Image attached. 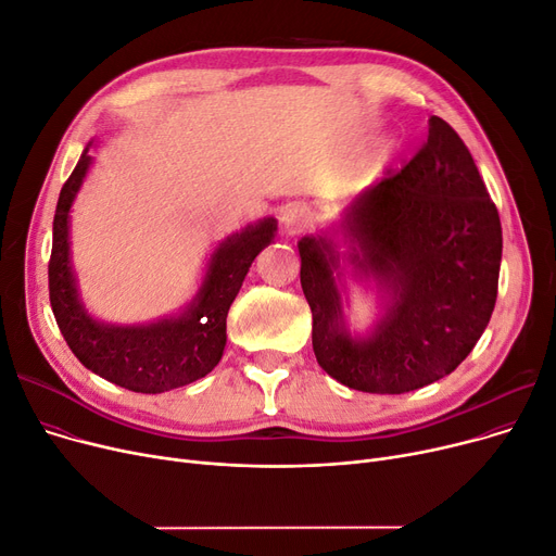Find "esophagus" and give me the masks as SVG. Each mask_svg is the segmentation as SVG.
<instances>
[{"mask_svg":"<svg viewBox=\"0 0 556 556\" xmlns=\"http://www.w3.org/2000/svg\"><path fill=\"white\" fill-rule=\"evenodd\" d=\"M307 222H309V217H307V213H305L303 207L289 205L285 213H282V217H280V228H282V232L287 237H296V235H301L307 228Z\"/></svg>","mask_w":556,"mask_h":556,"instance_id":"34e87169","label":"esophagus"}]
</instances>
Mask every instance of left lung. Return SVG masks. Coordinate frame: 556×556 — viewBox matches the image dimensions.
Returning <instances> with one entry per match:
<instances>
[{
	"label": "left lung",
	"mask_w": 556,
	"mask_h": 556,
	"mask_svg": "<svg viewBox=\"0 0 556 556\" xmlns=\"http://www.w3.org/2000/svg\"><path fill=\"white\" fill-rule=\"evenodd\" d=\"M299 255L319 366L357 391L405 393L451 376L486 330L502 226L470 151L432 115L412 161L305 235ZM351 279L379 294L364 333L342 312Z\"/></svg>",
	"instance_id": "8db88e82"
}]
</instances>
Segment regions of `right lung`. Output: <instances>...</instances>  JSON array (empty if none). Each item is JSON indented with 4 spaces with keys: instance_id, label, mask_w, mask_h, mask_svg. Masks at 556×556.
Masks as SVG:
<instances>
[{
    "instance_id": "right-lung-1",
    "label": "right lung",
    "mask_w": 556,
    "mask_h": 556,
    "mask_svg": "<svg viewBox=\"0 0 556 556\" xmlns=\"http://www.w3.org/2000/svg\"><path fill=\"white\" fill-rule=\"evenodd\" d=\"M92 144L94 140L63 185L54 215L49 301L56 324L78 362L128 391L163 393L201 380L224 355L228 309L253 260L274 242L278 222L264 217L222 240L207 257L197 294L178 312L134 326L94 319L78 292L70 242V213L90 172Z\"/></svg>"
}]
</instances>
